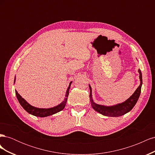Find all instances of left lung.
<instances>
[{
  "instance_id": "8db88e82",
  "label": "left lung",
  "mask_w": 155,
  "mask_h": 155,
  "mask_svg": "<svg viewBox=\"0 0 155 155\" xmlns=\"http://www.w3.org/2000/svg\"><path fill=\"white\" fill-rule=\"evenodd\" d=\"M138 72L140 74V84L139 87L137 88V90L134 91L131 96L127 100L121 104H116L112 106H105L103 105L97 104L93 101L92 96V88L89 85V88H90V101L91 103L92 107L96 112H99L104 116H109V117H118L123 116L125 114L127 113L130 110H132L133 108L137 104L138 98L141 92V88L142 85V75L141 70L138 69Z\"/></svg>"
}]
</instances>
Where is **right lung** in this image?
<instances>
[{"instance_id": "1", "label": "right lung", "mask_w": 155, "mask_h": 155, "mask_svg": "<svg viewBox=\"0 0 155 155\" xmlns=\"http://www.w3.org/2000/svg\"><path fill=\"white\" fill-rule=\"evenodd\" d=\"M15 79H14V83H15ZM72 83V81L70 82L69 84V87H68L67 90L66 95H65V98L64 99V101H63L58 105L51 107V108H48V109H41V108H37L31 105L24 99V98H22L21 97V96L17 92V91H15V94L18 102H19V104L23 107V109H24L26 112H28L29 114H31L35 116L41 117V118H43V117H46V116L53 115L64 109L65 105L67 104L68 96L69 94V91L70 88V85H71Z\"/></svg>"}]
</instances>
